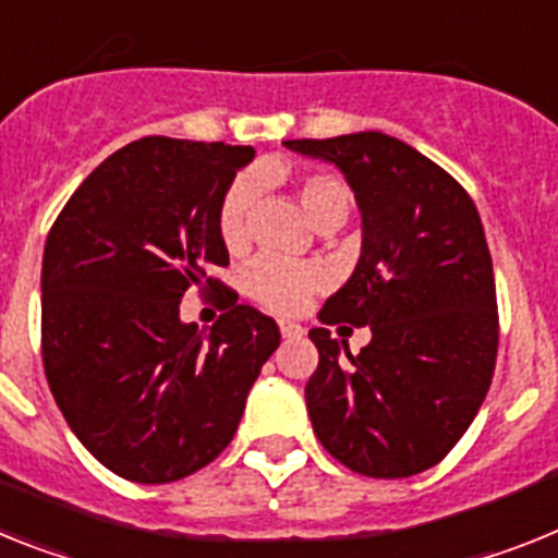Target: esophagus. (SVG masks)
Instances as JSON below:
<instances>
[{
	"label": "esophagus",
	"instance_id": "esophagus-1",
	"mask_svg": "<svg viewBox=\"0 0 558 558\" xmlns=\"http://www.w3.org/2000/svg\"><path fill=\"white\" fill-rule=\"evenodd\" d=\"M279 330H282V338H302L304 327L296 325V322H288V318H279Z\"/></svg>",
	"mask_w": 558,
	"mask_h": 558
}]
</instances>
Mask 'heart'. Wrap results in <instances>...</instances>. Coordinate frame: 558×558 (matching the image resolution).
<instances>
[{"instance_id":"b5f03b06","label":"heart","mask_w":558,"mask_h":558,"mask_svg":"<svg viewBox=\"0 0 558 558\" xmlns=\"http://www.w3.org/2000/svg\"><path fill=\"white\" fill-rule=\"evenodd\" d=\"M282 178V171L276 166L262 169V180L265 183H276ZM256 194L259 185L254 178L233 180L231 189L222 197L220 206V236L231 251H240L247 242L251 233V211H254ZM299 199H302L304 214L318 226L327 222H344L347 211H350V194H347L344 183L332 174H304L299 180ZM327 274L325 268H318L313 262H290L279 259V256H262L256 259L245 274L247 293L259 304H265L268 311L276 313H296L304 304L311 302L316 290L325 288Z\"/></svg>"}]
</instances>
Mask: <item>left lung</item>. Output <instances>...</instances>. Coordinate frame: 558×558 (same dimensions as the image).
<instances>
[{
    "mask_svg": "<svg viewBox=\"0 0 558 558\" xmlns=\"http://www.w3.org/2000/svg\"><path fill=\"white\" fill-rule=\"evenodd\" d=\"M344 174L361 211V256L322 325L369 327L352 355L313 327L304 398L327 451L364 477H412L454 449L497 364V288L474 199L426 155L384 132L284 141Z\"/></svg>",
    "mask_w": 558,
    "mask_h": 558,
    "instance_id": "1",
    "label": "left lung"
}]
</instances>
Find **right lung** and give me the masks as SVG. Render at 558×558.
Segmentation results:
<instances>
[{"instance_id": "obj_1", "label": "right lung", "mask_w": 558, "mask_h": 558, "mask_svg": "<svg viewBox=\"0 0 558 558\" xmlns=\"http://www.w3.org/2000/svg\"><path fill=\"white\" fill-rule=\"evenodd\" d=\"M251 146L151 135L109 155L61 208L41 259V359L73 435L118 477H189L231 442L279 327L208 276L220 206ZM189 287L221 293L211 333Z\"/></svg>"}]
</instances>
